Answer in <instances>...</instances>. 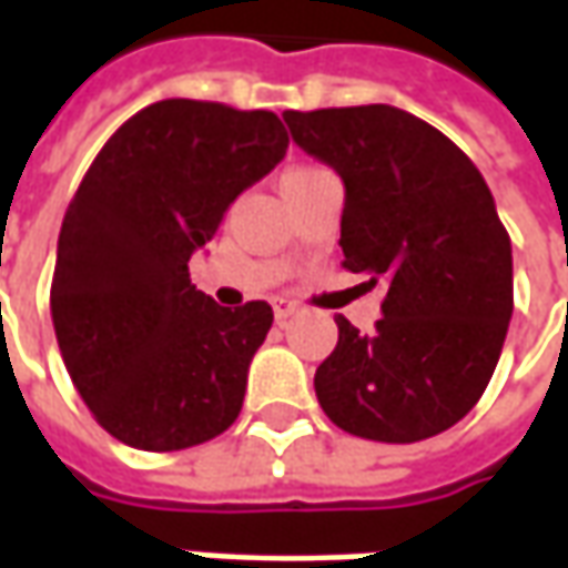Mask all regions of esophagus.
<instances>
[{"instance_id": "34e87169", "label": "esophagus", "mask_w": 568, "mask_h": 568, "mask_svg": "<svg viewBox=\"0 0 568 568\" xmlns=\"http://www.w3.org/2000/svg\"><path fill=\"white\" fill-rule=\"evenodd\" d=\"M273 314H276V323H285L288 316L298 314V304H295V301H288V298H276V301H273Z\"/></svg>"}]
</instances>
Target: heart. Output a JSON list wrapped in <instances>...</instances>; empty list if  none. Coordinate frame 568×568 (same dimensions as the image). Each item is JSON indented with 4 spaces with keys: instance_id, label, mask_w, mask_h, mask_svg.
<instances>
[{
    "instance_id": "obj_1",
    "label": "heart",
    "mask_w": 568,
    "mask_h": 568,
    "mask_svg": "<svg viewBox=\"0 0 568 568\" xmlns=\"http://www.w3.org/2000/svg\"><path fill=\"white\" fill-rule=\"evenodd\" d=\"M307 171H316V168H292V171H285L283 176H288V173H307Z\"/></svg>"
}]
</instances>
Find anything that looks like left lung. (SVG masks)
I'll list each match as a JSON object with an SVG mask.
<instances>
[{
  "mask_svg": "<svg viewBox=\"0 0 568 568\" xmlns=\"http://www.w3.org/2000/svg\"><path fill=\"white\" fill-rule=\"evenodd\" d=\"M298 149L345 183L342 252L385 285L373 333L338 323L316 366L323 414L369 442L410 445L476 407L513 316V248L476 164L392 105L285 111Z\"/></svg>",
  "mask_w": 568,
  "mask_h": 568,
  "instance_id": "obj_1",
  "label": "left lung"
}]
</instances>
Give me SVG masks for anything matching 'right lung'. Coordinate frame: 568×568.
Masks as SVG:
<instances>
[{"mask_svg": "<svg viewBox=\"0 0 568 568\" xmlns=\"http://www.w3.org/2000/svg\"><path fill=\"white\" fill-rule=\"evenodd\" d=\"M285 149L273 111L164 99L108 139L68 204L49 298L58 348L123 445L183 450L235 423L273 311L220 307L192 285L189 257Z\"/></svg>", "mask_w": 568, "mask_h": 568, "instance_id": "1", "label": "right lung"}]
</instances>
